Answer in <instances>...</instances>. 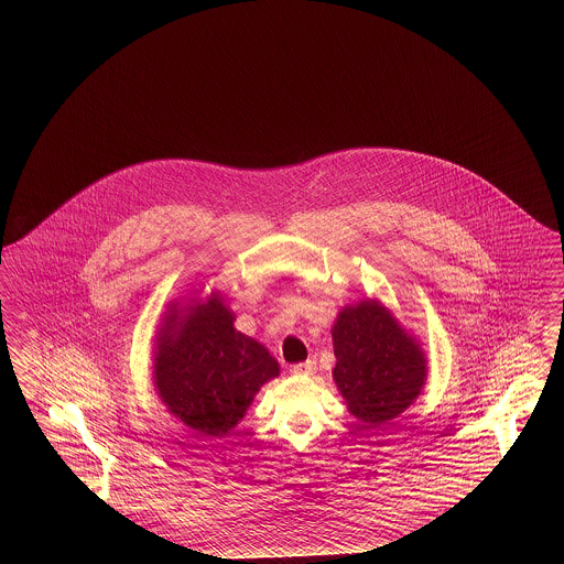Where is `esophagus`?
<instances>
[{
    "mask_svg": "<svg viewBox=\"0 0 564 564\" xmlns=\"http://www.w3.org/2000/svg\"><path fill=\"white\" fill-rule=\"evenodd\" d=\"M315 370H317L315 359H306V361H302V364H295V366H292V372L300 376L313 375Z\"/></svg>",
    "mask_w": 564,
    "mask_h": 564,
    "instance_id": "1",
    "label": "esophagus"
}]
</instances>
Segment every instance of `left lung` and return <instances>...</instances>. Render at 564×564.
I'll return each mask as SVG.
<instances>
[{"label": "left lung", "mask_w": 564, "mask_h": 564, "mask_svg": "<svg viewBox=\"0 0 564 564\" xmlns=\"http://www.w3.org/2000/svg\"><path fill=\"white\" fill-rule=\"evenodd\" d=\"M332 338L334 380L359 421H393L416 400L427 378L423 350L384 306L372 300L347 306Z\"/></svg>", "instance_id": "obj_1"}]
</instances>
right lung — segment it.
<instances>
[{
    "label": "right lung",
    "mask_w": 564,
    "mask_h": 564,
    "mask_svg": "<svg viewBox=\"0 0 564 564\" xmlns=\"http://www.w3.org/2000/svg\"><path fill=\"white\" fill-rule=\"evenodd\" d=\"M232 322L235 315L212 295L184 317L169 311L161 329L154 382L169 412L196 435H226L260 387L279 376L276 359Z\"/></svg>",
    "instance_id": "right-lung-1"
}]
</instances>
